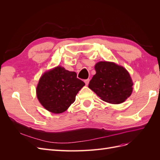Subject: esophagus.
Instances as JSON below:
<instances>
[{
    "label": "esophagus",
    "instance_id": "1",
    "mask_svg": "<svg viewBox=\"0 0 160 160\" xmlns=\"http://www.w3.org/2000/svg\"><path fill=\"white\" fill-rule=\"evenodd\" d=\"M89 79H86V80H85V85H89Z\"/></svg>",
    "mask_w": 160,
    "mask_h": 160
}]
</instances>
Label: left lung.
Wrapping results in <instances>:
<instances>
[{
    "mask_svg": "<svg viewBox=\"0 0 160 160\" xmlns=\"http://www.w3.org/2000/svg\"><path fill=\"white\" fill-rule=\"evenodd\" d=\"M95 75L89 88L101 100L112 104L122 103L131 96L133 81L128 70L114 62L99 61L95 65Z\"/></svg>",
    "mask_w": 160,
    "mask_h": 160,
    "instance_id": "8db88e82",
    "label": "left lung"
}]
</instances>
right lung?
<instances>
[{
	"label": "right lung",
	"mask_w": 160,
	"mask_h": 160,
	"mask_svg": "<svg viewBox=\"0 0 160 160\" xmlns=\"http://www.w3.org/2000/svg\"><path fill=\"white\" fill-rule=\"evenodd\" d=\"M85 85L77 78L75 72L58 65L41 75L36 94L43 108L51 113L59 114L74 103L77 94Z\"/></svg>",
	"instance_id": "right-lung-1"
}]
</instances>
